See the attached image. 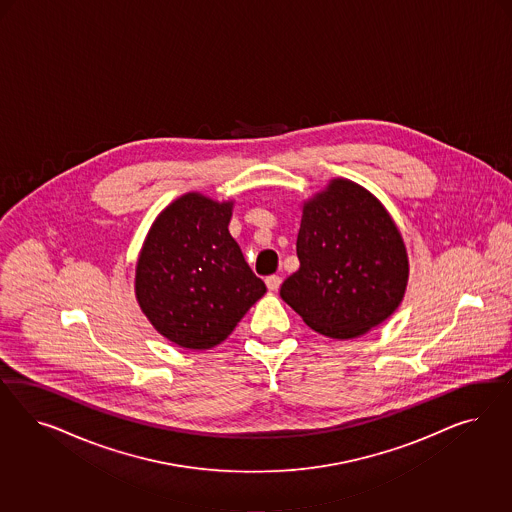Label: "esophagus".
<instances>
[{
    "label": "esophagus",
    "instance_id": "obj_1",
    "mask_svg": "<svg viewBox=\"0 0 512 512\" xmlns=\"http://www.w3.org/2000/svg\"><path fill=\"white\" fill-rule=\"evenodd\" d=\"M264 283H266L268 291L276 293L279 289V285H281V278H279V276H268V278L264 279Z\"/></svg>",
    "mask_w": 512,
    "mask_h": 512
}]
</instances>
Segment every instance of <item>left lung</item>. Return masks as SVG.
<instances>
[{
  "label": "left lung",
  "mask_w": 512,
  "mask_h": 512,
  "mask_svg": "<svg viewBox=\"0 0 512 512\" xmlns=\"http://www.w3.org/2000/svg\"><path fill=\"white\" fill-rule=\"evenodd\" d=\"M296 255L300 268L279 296L323 336L358 338L402 304L409 281L402 233L357 182L332 178L304 201Z\"/></svg>",
  "instance_id": "8db88e82"
}]
</instances>
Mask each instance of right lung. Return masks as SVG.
Wrapping results in <instances>:
<instances>
[{"label":"right lung","mask_w":512,"mask_h":512,"mask_svg":"<svg viewBox=\"0 0 512 512\" xmlns=\"http://www.w3.org/2000/svg\"><path fill=\"white\" fill-rule=\"evenodd\" d=\"M234 201L189 191L155 217L135 266V296L155 330L212 349L266 293L229 233Z\"/></svg>","instance_id":"obj_1"}]
</instances>
